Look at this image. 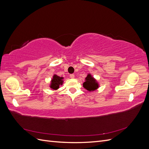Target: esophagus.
Wrapping results in <instances>:
<instances>
[{
	"label": "esophagus",
	"mask_w": 149,
	"mask_h": 149,
	"mask_svg": "<svg viewBox=\"0 0 149 149\" xmlns=\"http://www.w3.org/2000/svg\"><path fill=\"white\" fill-rule=\"evenodd\" d=\"M70 76L71 78H74V74H70Z\"/></svg>",
	"instance_id": "esophagus-1"
}]
</instances>
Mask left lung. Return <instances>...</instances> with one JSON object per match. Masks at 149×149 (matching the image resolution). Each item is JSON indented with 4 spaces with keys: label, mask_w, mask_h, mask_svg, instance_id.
Returning a JSON list of instances; mask_svg holds the SVG:
<instances>
[{
    "label": "left lung",
    "mask_w": 149,
    "mask_h": 149,
    "mask_svg": "<svg viewBox=\"0 0 149 149\" xmlns=\"http://www.w3.org/2000/svg\"><path fill=\"white\" fill-rule=\"evenodd\" d=\"M83 87L86 89H87V91H93L98 88L99 84L96 80L91 74H88L86 78H85V82L83 83Z\"/></svg>",
    "instance_id": "1"
}]
</instances>
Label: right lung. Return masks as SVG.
Wrapping results in <instances>:
<instances>
[{
	"label": "right lung",
	"instance_id": "add662e5",
	"mask_svg": "<svg viewBox=\"0 0 149 149\" xmlns=\"http://www.w3.org/2000/svg\"><path fill=\"white\" fill-rule=\"evenodd\" d=\"M63 78L60 77L56 74H54L53 79H52L50 88L54 90H56L60 87V85H62L63 83Z\"/></svg>",
	"mask_w": 149,
	"mask_h": 149
}]
</instances>
